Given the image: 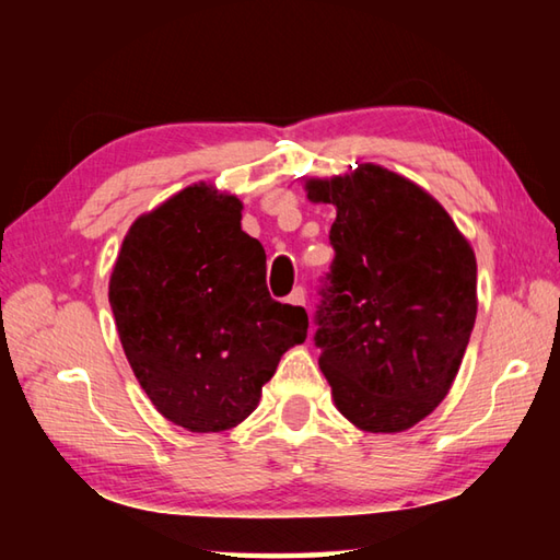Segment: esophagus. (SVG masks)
<instances>
[{
  "label": "esophagus",
  "mask_w": 560,
  "mask_h": 560,
  "mask_svg": "<svg viewBox=\"0 0 560 560\" xmlns=\"http://www.w3.org/2000/svg\"><path fill=\"white\" fill-rule=\"evenodd\" d=\"M289 303H291V306H301V308H306V291H303L301 287H299V289H293V291H291V296H289Z\"/></svg>",
  "instance_id": "34e87169"
}]
</instances>
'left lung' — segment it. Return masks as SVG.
<instances>
[{
	"mask_svg": "<svg viewBox=\"0 0 560 560\" xmlns=\"http://www.w3.org/2000/svg\"><path fill=\"white\" fill-rule=\"evenodd\" d=\"M306 192L336 207L314 336L334 402L365 432L410 430L447 397L467 350L474 249L430 192L387 167L311 177Z\"/></svg>",
	"mask_w": 560,
	"mask_h": 560,
	"instance_id": "1",
	"label": "left lung"
}]
</instances>
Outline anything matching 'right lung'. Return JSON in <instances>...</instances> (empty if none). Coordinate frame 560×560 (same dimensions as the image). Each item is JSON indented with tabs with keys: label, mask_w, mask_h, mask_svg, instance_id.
Here are the masks:
<instances>
[{
	"label": "right lung",
	"mask_w": 560,
	"mask_h": 560,
	"mask_svg": "<svg viewBox=\"0 0 560 560\" xmlns=\"http://www.w3.org/2000/svg\"><path fill=\"white\" fill-rule=\"evenodd\" d=\"M108 301L140 387L189 432L246 420L308 328L306 311L269 296L267 254L242 232V202L207 183L132 222Z\"/></svg>",
	"instance_id": "1"
}]
</instances>
